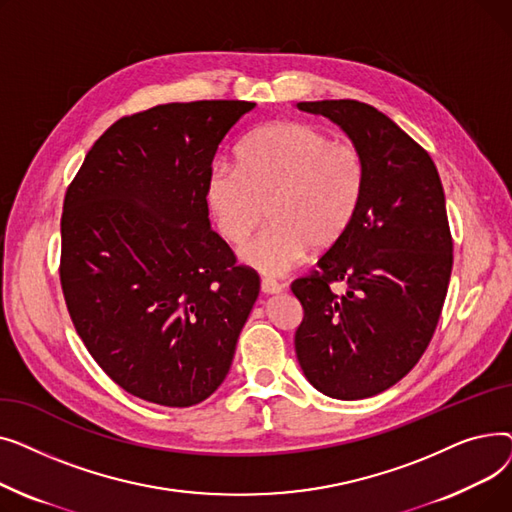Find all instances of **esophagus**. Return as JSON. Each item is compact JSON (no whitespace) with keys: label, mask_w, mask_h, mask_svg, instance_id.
<instances>
[{"label":"esophagus","mask_w":512,"mask_h":512,"mask_svg":"<svg viewBox=\"0 0 512 512\" xmlns=\"http://www.w3.org/2000/svg\"><path fill=\"white\" fill-rule=\"evenodd\" d=\"M261 290L265 292V294H278V292H282L284 290V284H280V282H276V280H263L261 282Z\"/></svg>","instance_id":"obj_1"}]
</instances>
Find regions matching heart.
I'll list each match as a JSON object with an SVG mask.
<instances>
[{
	"mask_svg": "<svg viewBox=\"0 0 512 512\" xmlns=\"http://www.w3.org/2000/svg\"><path fill=\"white\" fill-rule=\"evenodd\" d=\"M365 186V159L355 145L334 143L309 122L276 120L242 143L238 166H211L207 201L234 245L249 238L270 205L272 224L238 251V259L263 276H282L311 247L336 245L357 218Z\"/></svg>",
	"mask_w": 512,
	"mask_h": 512,
	"instance_id": "1",
	"label": "heart"
}]
</instances>
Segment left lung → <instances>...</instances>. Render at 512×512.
<instances>
[{"label": "left lung", "mask_w": 512, "mask_h": 512, "mask_svg": "<svg viewBox=\"0 0 512 512\" xmlns=\"http://www.w3.org/2000/svg\"><path fill=\"white\" fill-rule=\"evenodd\" d=\"M338 124L361 151L367 186L346 234L292 282L303 305L294 351L309 384L361 400L400 382L434 336L452 272L446 199L432 157L373 105L301 101ZM344 281L346 293L329 284Z\"/></svg>", "instance_id": "1"}]
</instances>
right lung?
Wrapping results in <instances>:
<instances>
[{"instance_id": "1", "label": "right lung", "mask_w": 512, "mask_h": 512, "mask_svg": "<svg viewBox=\"0 0 512 512\" xmlns=\"http://www.w3.org/2000/svg\"><path fill=\"white\" fill-rule=\"evenodd\" d=\"M251 101L164 103L87 153L62 213L60 278L78 336L128 394L184 409L230 371L259 276L211 230L207 176Z\"/></svg>"}]
</instances>
